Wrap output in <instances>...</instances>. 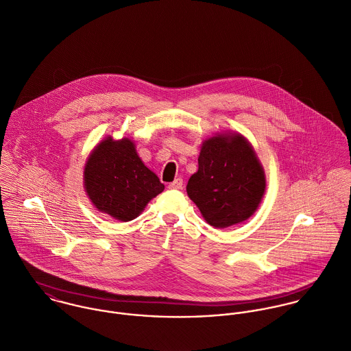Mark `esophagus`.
<instances>
[{"label":"esophagus","mask_w":351,"mask_h":351,"mask_svg":"<svg viewBox=\"0 0 351 351\" xmlns=\"http://www.w3.org/2000/svg\"><path fill=\"white\" fill-rule=\"evenodd\" d=\"M182 185H184V181H182V178H177V180H174L170 185H169V189H182Z\"/></svg>","instance_id":"1"}]
</instances>
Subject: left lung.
Segmentation results:
<instances>
[{"label": "left lung", "mask_w": 351, "mask_h": 351, "mask_svg": "<svg viewBox=\"0 0 351 351\" xmlns=\"http://www.w3.org/2000/svg\"><path fill=\"white\" fill-rule=\"evenodd\" d=\"M265 188V174L250 143L232 134L202 143L199 170L189 178L186 192L208 224L227 228L250 217Z\"/></svg>", "instance_id": "1"}]
</instances>
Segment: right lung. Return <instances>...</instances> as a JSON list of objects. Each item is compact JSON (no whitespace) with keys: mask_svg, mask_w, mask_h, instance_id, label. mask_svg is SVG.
<instances>
[{"mask_svg":"<svg viewBox=\"0 0 351 351\" xmlns=\"http://www.w3.org/2000/svg\"><path fill=\"white\" fill-rule=\"evenodd\" d=\"M84 176L86 193L96 208L121 221L138 217L165 189L130 139L101 142L90 154Z\"/></svg>","mask_w":351,"mask_h":351,"instance_id":"obj_1","label":"right lung"}]
</instances>
